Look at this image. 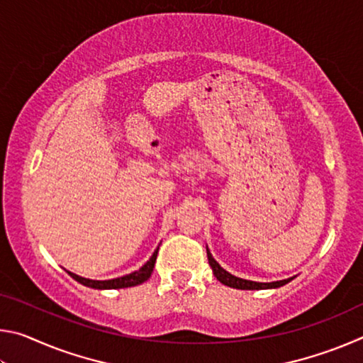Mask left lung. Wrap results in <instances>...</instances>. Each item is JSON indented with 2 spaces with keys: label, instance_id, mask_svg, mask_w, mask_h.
Segmentation results:
<instances>
[{
  "label": "left lung",
  "instance_id": "left-lung-1",
  "mask_svg": "<svg viewBox=\"0 0 363 363\" xmlns=\"http://www.w3.org/2000/svg\"><path fill=\"white\" fill-rule=\"evenodd\" d=\"M206 255H208V262H210V266L213 269L214 277H216L223 285H227V286H230V288H237V290H269V288L284 286V285L288 284V281L293 280V277H291V279H285V280L270 281V284H261V281L245 280V279H240V277H235V275L229 274L225 269L220 267L219 262L211 256L208 247H206Z\"/></svg>",
  "mask_w": 363,
  "mask_h": 363
}]
</instances>
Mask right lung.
I'll return each instance as SVG.
<instances>
[{"instance_id":"add662e5","label":"right lung","mask_w":363,"mask_h":363,"mask_svg":"<svg viewBox=\"0 0 363 363\" xmlns=\"http://www.w3.org/2000/svg\"><path fill=\"white\" fill-rule=\"evenodd\" d=\"M157 255H158V248L153 251V255L149 261H147L143 267L136 272L123 275V277L118 279H112V280H91V279H84L79 277V275L69 272V275L72 279H75L79 284L89 288H96V290H115V288H128V286H136L144 284L145 280L150 279V275L153 272V267H155V261H157Z\"/></svg>"}]
</instances>
